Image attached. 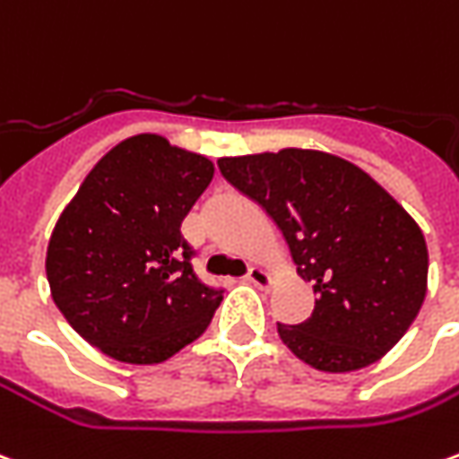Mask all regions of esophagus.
<instances>
[{"mask_svg":"<svg viewBox=\"0 0 459 459\" xmlns=\"http://www.w3.org/2000/svg\"><path fill=\"white\" fill-rule=\"evenodd\" d=\"M246 281L253 285H258V288H268L271 285V273L261 268V265H251L248 268V273H246Z\"/></svg>","mask_w":459,"mask_h":459,"instance_id":"1","label":"esophagus"}]
</instances>
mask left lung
Masks as SVG:
<instances>
[{
  "label": "left lung",
  "instance_id": "left-lung-1",
  "mask_svg": "<svg viewBox=\"0 0 459 459\" xmlns=\"http://www.w3.org/2000/svg\"><path fill=\"white\" fill-rule=\"evenodd\" d=\"M230 186L265 208L318 296L313 316L278 323L303 363L351 373L395 345L428 290V246L408 211L333 153L283 149L219 159Z\"/></svg>",
  "mask_w": 459,
  "mask_h": 459
}]
</instances>
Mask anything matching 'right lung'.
<instances>
[{"instance_id": "1", "label": "right lung", "mask_w": 459, "mask_h": 459, "mask_svg": "<svg viewBox=\"0 0 459 459\" xmlns=\"http://www.w3.org/2000/svg\"><path fill=\"white\" fill-rule=\"evenodd\" d=\"M211 178L206 156L139 134L96 163L56 221L51 298L108 358L163 363L208 328L223 290L194 273L181 223Z\"/></svg>"}]
</instances>
